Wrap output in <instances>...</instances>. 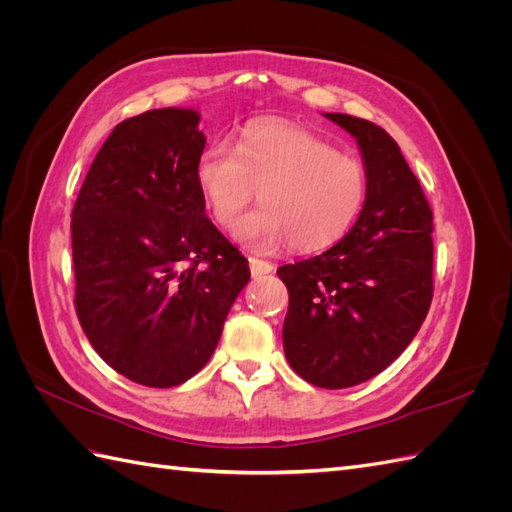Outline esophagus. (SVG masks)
<instances>
[{"label":"esophagus","instance_id":"esophagus-1","mask_svg":"<svg viewBox=\"0 0 512 512\" xmlns=\"http://www.w3.org/2000/svg\"><path fill=\"white\" fill-rule=\"evenodd\" d=\"M250 271L254 277H260V275H267L273 271V265L267 260H260V258H250Z\"/></svg>","mask_w":512,"mask_h":512}]
</instances>
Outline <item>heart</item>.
<instances>
[{"label":"heart","instance_id":"1","mask_svg":"<svg viewBox=\"0 0 512 512\" xmlns=\"http://www.w3.org/2000/svg\"><path fill=\"white\" fill-rule=\"evenodd\" d=\"M200 194L220 226H230L258 196L262 207L232 228L252 252H320L342 239L367 196L363 164L292 123H254L237 145L215 141L196 160Z\"/></svg>","mask_w":512,"mask_h":512}]
</instances>
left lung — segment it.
<instances>
[{
  "mask_svg": "<svg viewBox=\"0 0 512 512\" xmlns=\"http://www.w3.org/2000/svg\"><path fill=\"white\" fill-rule=\"evenodd\" d=\"M359 145L367 196L331 250L277 269L290 294L284 352L320 389L378 376L408 348L433 294L431 209L399 145L376 123L324 113Z\"/></svg>",
  "mask_w": 512,
  "mask_h": 512,
  "instance_id": "1",
  "label": "left lung"
}]
</instances>
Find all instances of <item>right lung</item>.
Returning <instances> with one entry per match:
<instances>
[{"label":"right lung","instance_id":"obj_1","mask_svg":"<svg viewBox=\"0 0 512 512\" xmlns=\"http://www.w3.org/2000/svg\"><path fill=\"white\" fill-rule=\"evenodd\" d=\"M194 108H153L106 138L72 209L76 314L117 374L168 389L203 369L250 282L205 213Z\"/></svg>","mask_w":512,"mask_h":512}]
</instances>
